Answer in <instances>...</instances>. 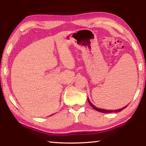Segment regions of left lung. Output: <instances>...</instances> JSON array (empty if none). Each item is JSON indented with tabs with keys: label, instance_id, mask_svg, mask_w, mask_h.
Returning a JSON list of instances; mask_svg holds the SVG:
<instances>
[{
	"label": "left lung",
	"instance_id": "obj_1",
	"mask_svg": "<svg viewBox=\"0 0 146 146\" xmlns=\"http://www.w3.org/2000/svg\"><path fill=\"white\" fill-rule=\"evenodd\" d=\"M88 102H89V103H90V104L91 105V107H92L94 110H97V111H99V112H101V113H113V112H114V113H117V112H119V111H122L123 109H125V108H127V106H125V107H123V108H122V109H119V110H103V109H100V108H97V107H95V106H94L92 103H91V102H90V100H89V98H88Z\"/></svg>",
	"mask_w": 146,
	"mask_h": 146
}]
</instances>
